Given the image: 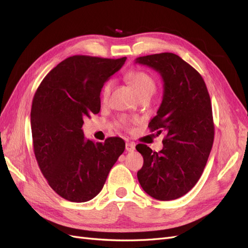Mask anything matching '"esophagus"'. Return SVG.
Listing matches in <instances>:
<instances>
[{
	"label": "esophagus",
	"instance_id": "34e87169",
	"mask_svg": "<svg viewBox=\"0 0 248 248\" xmlns=\"http://www.w3.org/2000/svg\"><path fill=\"white\" fill-rule=\"evenodd\" d=\"M125 150H126V152H129V153L134 152V151H135V143L126 142L125 143Z\"/></svg>",
	"mask_w": 248,
	"mask_h": 248
}]
</instances>
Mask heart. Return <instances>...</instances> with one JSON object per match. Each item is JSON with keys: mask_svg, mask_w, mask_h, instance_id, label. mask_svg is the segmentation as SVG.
Wrapping results in <instances>:
<instances>
[{"mask_svg": "<svg viewBox=\"0 0 248 248\" xmlns=\"http://www.w3.org/2000/svg\"><path fill=\"white\" fill-rule=\"evenodd\" d=\"M125 79L132 85L137 95L140 97L145 94L152 95L155 90V81L154 78L145 72L141 70H132L125 76ZM112 87V83L108 82L104 85L102 96L103 100H107Z\"/></svg>", "mask_w": 248, "mask_h": 248, "instance_id": "obj_1", "label": "heart"}]
</instances>
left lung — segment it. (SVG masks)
Returning <instances> with one entry per match:
<instances>
[{
	"label": "left lung",
	"mask_w": 248,
	"mask_h": 248,
	"mask_svg": "<svg viewBox=\"0 0 248 248\" xmlns=\"http://www.w3.org/2000/svg\"><path fill=\"white\" fill-rule=\"evenodd\" d=\"M136 63L157 70L163 79V100L148 126L152 132L166 134L158 153L145 144L136 146L143 157L137 178L154 199L176 200L200 180L213 145L210 95L200 73L178 55H147Z\"/></svg>",
	"instance_id": "1"
}]
</instances>
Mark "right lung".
<instances>
[{"instance_id": "obj_1", "label": "right lung", "mask_w": 248, "mask_h": 248, "mask_svg": "<svg viewBox=\"0 0 248 248\" xmlns=\"http://www.w3.org/2000/svg\"><path fill=\"white\" fill-rule=\"evenodd\" d=\"M125 57L108 59L76 55L60 62L40 83L33 97L31 130L35 158L48 185L66 201L93 200L124 151L119 137L105 142L85 139V117L101 110L105 82Z\"/></svg>"}]
</instances>
